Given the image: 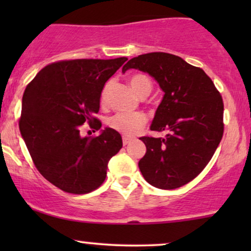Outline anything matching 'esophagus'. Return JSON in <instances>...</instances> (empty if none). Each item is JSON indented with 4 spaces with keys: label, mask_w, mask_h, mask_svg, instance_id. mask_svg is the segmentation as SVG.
<instances>
[{
    "label": "esophagus",
    "mask_w": 251,
    "mask_h": 251,
    "mask_svg": "<svg viewBox=\"0 0 251 251\" xmlns=\"http://www.w3.org/2000/svg\"><path fill=\"white\" fill-rule=\"evenodd\" d=\"M133 140V138L132 137H127V135H124L123 137V144L124 145H127V144H129Z\"/></svg>",
    "instance_id": "1"
}]
</instances>
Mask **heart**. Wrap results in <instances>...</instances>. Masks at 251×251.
Wrapping results in <instances>:
<instances>
[{
    "label": "heart",
    "instance_id": "1",
    "mask_svg": "<svg viewBox=\"0 0 251 251\" xmlns=\"http://www.w3.org/2000/svg\"><path fill=\"white\" fill-rule=\"evenodd\" d=\"M129 86L139 97L149 96L152 91V81L144 73H135L129 77ZM111 83L107 82L103 86L100 93V103L106 105L109 94ZM148 123V118L142 112L135 113H117L108 119V126L114 131L124 135H134L142 129Z\"/></svg>",
    "mask_w": 251,
    "mask_h": 251
}]
</instances>
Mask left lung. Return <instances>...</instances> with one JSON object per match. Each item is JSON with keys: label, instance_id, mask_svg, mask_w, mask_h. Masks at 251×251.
Wrapping results in <instances>:
<instances>
[{"label": "left lung", "instance_id": "1", "mask_svg": "<svg viewBox=\"0 0 251 251\" xmlns=\"http://www.w3.org/2000/svg\"><path fill=\"white\" fill-rule=\"evenodd\" d=\"M146 72L164 91L151 125L164 138L145 135L139 169L148 183L172 190L195 179L211 160L224 132L221 93L200 67L174 54L154 51L133 57L123 67Z\"/></svg>", "mask_w": 251, "mask_h": 251}]
</instances>
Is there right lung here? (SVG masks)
Here are the masks:
<instances>
[{
    "mask_svg": "<svg viewBox=\"0 0 251 251\" xmlns=\"http://www.w3.org/2000/svg\"><path fill=\"white\" fill-rule=\"evenodd\" d=\"M127 57L75 59L51 62L28 83L22 98L20 131L34 165L62 191L83 195L103 183L108 160L123 148L122 135L105 128L82 137L87 123L99 129L96 117L105 82Z\"/></svg>",
    "mask_w": 251,
    "mask_h": 251,
    "instance_id": "right-lung-1",
    "label": "right lung"
}]
</instances>
